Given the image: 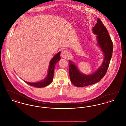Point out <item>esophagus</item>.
<instances>
[{
  "label": "esophagus",
  "instance_id": "34e87169",
  "mask_svg": "<svg viewBox=\"0 0 126 126\" xmlns=\"http://www.w3.org/2000/svg\"><path fill=\"white\" fill-rule=\"evenodd\" d=\"M61 55L63 58L66 59V58L67 57V56L68 55V52L66 50H64L61 52Z\"/></svg>",
  "mask_w": 126,
  "mask_h": 126
}]
</instances>
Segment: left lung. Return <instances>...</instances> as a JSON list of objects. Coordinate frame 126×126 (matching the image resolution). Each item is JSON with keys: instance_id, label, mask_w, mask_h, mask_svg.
Listing matches in <instances>:
<instances>
[{"instance_id": "8db88e82", "label": "left lung", "mask_w": 126, "mask_h": 126, "mask_svg": "<svg viewBox=\"0 0 126 126\" xmlns=\"http://www.w3.org/2000/svg\"><path fill=\"white\" fill-rule=\"evenodd\" d=\"M93 32L97 35L98 43L104 55L102 66L90 75H85L79 72L78 68L72 61L69 63V76L72 84L76 86L84 87L99 82L105 75L112 57L113 43L108 33V30L102 24V21L97 19V22L93 28Z\"/></svg>"}]
</instances>
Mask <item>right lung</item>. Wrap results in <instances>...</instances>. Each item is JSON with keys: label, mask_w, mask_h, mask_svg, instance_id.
Here are the masks:
<instances>
[{"label": "right lung", "mask_w": 126, "mask_h": 126, "mask_svg": "<svg viewBox=\"0 0 126 126\" xmlns=\"http://www.w3.org/2000/svg\"><path fill=\"white\" fill-rule=\"evenodd\" d=\"M60 52H59L55 56H54V57L51 59L49 63V68L48 70L47 76L44 79V80L38 83H29L25 81V82L31 86H34L37 88L45 87L50 84L52 81V79L53 78L55 66L56 64V63L60 60Z\"/></svg>", "instance_id": "add662e5"}]
</instances>
